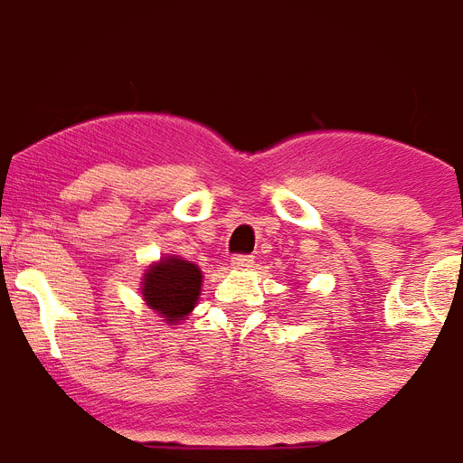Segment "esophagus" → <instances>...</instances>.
Returning a JSON list of instances; mask_svg holds the SVG:
<instances>
[{
  "label": "esophagus",
  "instance_id": "obj_1",
  "mask_svg": "<svg viewBox=\"0 0 463 463\" xmlns=\"http://www.w3.org/2000/svg\"><path fill=\"white\" fill-rule=\"evenodd\" d=\"M231 266H232V269H240V270L251 269V266H254V259L247 257V254H240V257H232Z\"/></svg>",
  "mask_w": 463,
  "mask_h": 463
}]
</instances>
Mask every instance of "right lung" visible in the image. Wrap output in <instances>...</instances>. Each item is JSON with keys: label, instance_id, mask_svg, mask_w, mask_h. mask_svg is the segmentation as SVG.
Returning <instances> with one entry per match:
<instances>
[{"label": "right lung", "instance_id": "right-lung-1", "mask_svg": "<svg viewBox=\"0 0 463 463\" xmlns=\"http://www.w3.org/2000/svg\"><path fill=\"white\" fill-rule=\"evenodd\" d=\"M142 299L166 326L185 321L197 307L202 270L178 254H166L146 266L140 283Z\"/></svg>", "mask_w": 463, "mask_h": 463}]
</instances>
